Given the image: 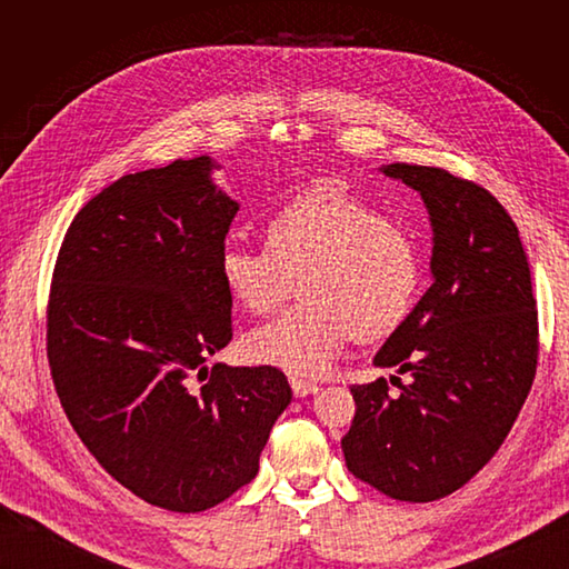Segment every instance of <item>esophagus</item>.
I'll return each instance as SVG.
<instances>
[{"instance_id":"esophagus-1","label":"esophagus","mask_w":569,"mask_h":569,"mask_svg":"<svg viewBox=\"0 0 569 569\" xmlns=\"http://www.w3.org/2000/svg\"><path fill=\"white\" fill-rule=\"evenodd\" d=\"M291 385V391H295V396H308V393H316L320 387L318 385H313V382H303V380H291L289 382Z\"/></svg>"}]
</instances>
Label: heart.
Listing matches in <instances>:
<instances>
[{
	"mask_svg": "<svg viewBox=\"0 0 569 569\" xmlns=\"http://www.w3.org/2000/svg\"><path fill=\"white\" fill-rule=\"evenodd\" d=\"M303 274V303L247 339L249 356L316 380L349 339L399 330L420 287V256L406 228L332 184L306 189L266 222V244L228 242L220 278L253 316H268Z\"/></svg>",
	"mask_w": 569,
	"mask_h": 569,
	"instance_id": "b5f03b06",
	"label": "heart"
}]
</instances>
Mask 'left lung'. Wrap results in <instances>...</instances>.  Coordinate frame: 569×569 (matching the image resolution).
<instances>
[{
  "label": "left lung",
  "mask_w": 569,
  "mask_h": 569,
  "mask_svg": "<svg viewBox=\"0 0 569 569\" xmlns=\"http://www.w3.org/2000/svg\"><path fill=\"white\" fill-rule=\"evenodd\" d=\"M420 192L432 222V287L377 351L385 377L353 385L347 468L396 501L460 489L501 449L539 358L537 299L518 226L485 187L432 166L380 168Z\"/></svg>",
  "instance_id": "8db88e82"
}]
</instances>
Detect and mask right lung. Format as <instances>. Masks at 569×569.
I'll use <instances>...</instances> for the list:
<instances>
[{"label":"right lung","instance_id":"1","mask_svg":"<svg viewBox=\"0 0 569 569\" xmlns=\"http://www.w3.org/2000/svg\"><path fill=\"white\" fill-rule=\"evenodd\" d=\"M211 157L123 176L82 206L51 278L47 358L88 451L142 501L201 512L256 477L291 401L270 366H206L232 339L220 251L239 203Z\"/></svg>","mask_w":569,"mask_h":569}]
</instances>
